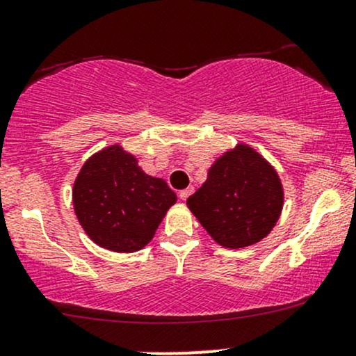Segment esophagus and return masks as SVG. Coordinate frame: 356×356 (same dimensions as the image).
<instances>
[{
	"label": "esophagus",
	"mask_w": 356,
	"mask_h": 356,
	"mask_svg": "<svg viewBox=\"0 0 356 356\" xmlns=\"http://www.w3.org/2000/svg\"><path fill=\"white\" fill-rule=\"evenodd\" d=\"M192 194H194V187H187V189L179 192V199L187 200V197H191Z\"/></svg>",
	"instance_id": "esophagus-1"
}]
</instances>
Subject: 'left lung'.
I'll list each match as a JSON object with an SVG mask.
<instances>
[{
  "label": "left lung",
  "mask_w": 356,
  "mask_h": 356,
  "mask_svg": "<svg viewBox=\"0 0 356 356\" xmlns=\"http://www.w3.org/2000/svg\"><path fill=\"white\" fill-rule=\"evenodd\" d=\"M187 207L219 245L243 248L272 232L284 209V187L270 162L241 143L216 159Z\"/></svg>",
  "instance_id": "1"
}]
</instances>
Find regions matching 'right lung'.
Wrapping results in <instances>:
<instances>
[{"label": "right lung", "mask_w": 356, "mask_h": 356, "mask_svg": "<svg viewBox=\"0 0 356 356\" xmlns=\"http://www.w3.org/2000/svg\"><path fill=\"white\" fill-rule=\"evenodd\" d=\"M177 195L164 179L145 174L136 156L114 144L92 154L72 187V205L94 243L131 254L152 241Z\"/></svg>", "instance_id": "1"}]
</instances>
